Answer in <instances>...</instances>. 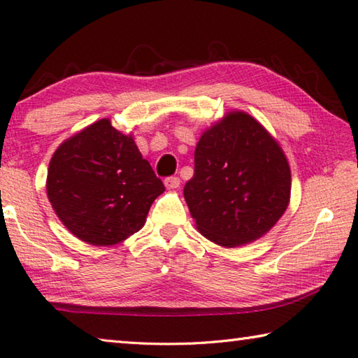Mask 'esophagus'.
I'll use <instances>...</instances> for the list:
<instances>
[{
    "label": "esophagus",
    "instance_id": "34e87169",
    "mask_svg": "<svg viewBox=\"0 0 358 358\" xmlns=\"http://www.w3.org/2000/svg\"><path fill=\"white\" fill-rule=\"evenodd\" d=\"M164 185H166L167 189H177L180 186V178L178 177H167L164 180Z\"/></svg>",
    "mask_w": 358,
    "mask_h": 358
}]
</instances>
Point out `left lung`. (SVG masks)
Instances as JSON below:
<instances>
[{
	"mask_svg": "<svg viewBox=\"0 0 358 358\" xmlns=\"http://www.w3.org/2000/svg\"><path fill=\"white\" fill-rule=\"evenodd\" d=\"M292 173L277 141L234 111L202 134L183 194L202 236L239 247L266 234L290 202Z\"/></svg>",
	"mask_w": 358,
	"mask_h": 358,
	"instance_id": "1",
	"label": "left lung"
}]
</instances>
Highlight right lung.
<instances>
[{"mask_svg": "<svg viewBox=\"0 0 358 358\" xmlns=\"http://www.w3.org/2000/svg\"><path fill=\"white\" fill-rule=\"evenodd\" d=\"M48 197L78 239L115 245L141 229L151 203L166 191L132 135L100 119L64 141L50 159Z\"/></svg>", "mask_w": 358, "mask_h": 358, "instance_id": "right-lung-1", "label": "right lung"}]
</instances>
